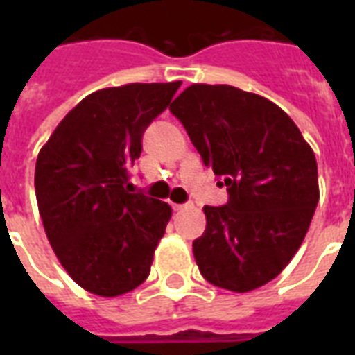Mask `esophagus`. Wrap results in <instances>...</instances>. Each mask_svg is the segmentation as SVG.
I'll use <instances>...</instances> for the list:
<instances>
[{"label":"esophagus","instance_id":"esophagus-1","mask_svg":"<svg viewBox=\"0 0 355 355\" xmlns=\"http://www.w3.org/2000/svg\"><path fill=\"white\" fill-rule=\"evenodd\" d=\"M171 206L175 211H180V210H186V208H189V205H175V202H173Z\"/></svg>","mask_w":355,"mask_h":355}]
</instances>
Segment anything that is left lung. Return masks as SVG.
Wrapping results in <instances>:
<instances>
[{
    "label": "left lung",
    "mask_w": 355,
    "mask_h": 355,
    "mask_svg": "<svg viewBox=\"0 0 355 355\" xmlns=\"http://www.w3.org/2000/svg\"><path fill=\"white\" fill-rule=\"evenodd\" d=\"M169 110L206 167L227 186L225 206H205L193 241L200 275L247 293L280 275L302 245L319 202L313 149L269 99L228 85H191Z\"/></svg>",
    "instance_id": "obj_1"
}]
</instances>
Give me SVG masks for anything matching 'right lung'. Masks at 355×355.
I'll return each mask as SVG.
<instances>
[{"label":"right lung","mask_w":355,"mask_h":355,"mask_svg":"<svg viewBox=\"0 0 355 355\" xmlns=\"http://www.w3.org/2000/svg\"><path fill=\"white\" fill-rule=\"evenodd\" d=\"M130 83L103 88L66 114L36 158L35 191L46 236L75 284L119 297L144 284L171 206L130 193L141 136L180 88Z\"/></svg>","instance_id":"add662e5"}]
</instances>
